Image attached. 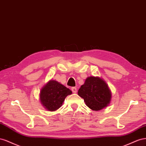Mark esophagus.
<instances>
[{"label":"esophagus","mask_w":146,"mask_h":146,"mask_svg":"<svg viewBox=\"0 0 146 146\" xmlns=\"http://www.w3.org/2000/svg\"><path fill=\"white\" fill-rule=\"evenodd\" d=\"M72 92H73V93H76V92H77V89L76 88V87H72Z\"/></svg>","instance_id":"34e87169"}]
</instances>
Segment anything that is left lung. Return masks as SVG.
<instances>
[{
  "label": "left lung",
  "instance_id": "left-lung-1",
  "mask_svg": "<svg viewBox=\"0 0 146 146\" xmlns=\"http://www.w3.org/2000/svg\"><path fill=\"white\" fill-rule=\"evenodd\" d=\"M79 96L91 110L100 111L110 104L111 98L110 90L106 83L98 77L87 78L84 84L78 90Z\"/></svg>",
  "mask_w": 146,
  "mask_h": 146
}]
</instances>
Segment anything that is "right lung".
I'll return each instance as SVG.
<instances>
[{
	"label": "right lung",
	"instance_id": "right-lung-1",
	"mask_svg": "<svg viewBox=\"0 0 146 146\" xmlns=\"http://www.w3.org/2000/svg\"><path fill=\"white\" fill-rule=\"evenodd\" d=\"M72 94L67 87L54 80L49 81L40 92V100L46 109L54 111L62 105L65 98Z\"/></svg>",
	"mask_w": 146,
	"mask_h": 146
}]
</instances>
